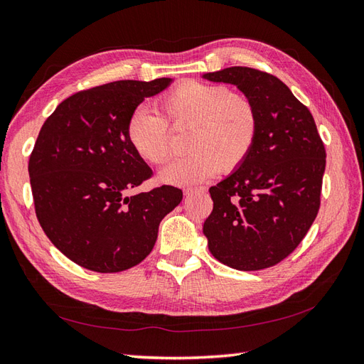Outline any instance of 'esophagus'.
<instances>
[{"instance_id": "34e87169", "label": "esophagus", "mask_w": 364, "mask_h": 364, "mask_svg": "<svg viewBox=\"0 0 364 364\" xmlns=\"http://www.w3.org/2000/svg\"><path fill=\"white\" fill-rule=\"evenodd\" d=\"M205 191H206L205 186H199V188H186L183 193H185V196H191L194 193H205Z\"/></svg>"}]
</instances>
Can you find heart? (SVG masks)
<instances>
[{"label":"heart","mask_w":364,"mask_h":364,"mask_svg":"<svg viewBox=\"0 0 364 364\" xmlns=\"http://www.w3.org/2000/svg\"><path fill=\"white\" fill-rule=\"evenodd\" d=\"M162 116L136 109L125 125L134 153L153 165L171 158L168 124L176 130L190 129L188 156L161 173L170 185H194L220 171L230 174L250 158L259 136V112L247 95L231 93L227 85L183 81L159 100Z\"/></svg>","instance_id":"heart-1"}]
</instances>
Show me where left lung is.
Listing matches in <instances>:
<instances>
[{
  "label": "left lung",
  "mask_w": 364,
  "mask_h": 364,
  "mask_svg": "<svg viewBox=\"0 0 364 364\" xmlns=\"http://www.w3.org/2000/svg\"><path fill=\"white\" fill-rule=\"evenodd\" d=\"M203 77L234 84L254 101L260 119L250 158L210 188L213 211L203 223L208 248L239 271L274 267L299 247L317 218L325 145L308 107L279 77L251 67Z\"/></svg>",
  "instance_id": "obj_1"
}]
</instances>
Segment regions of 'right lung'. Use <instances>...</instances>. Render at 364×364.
I'll use <instances>...</instances> for the list:
<instances>
[{
  "label": "right lung",
  "instance_id": "1",
  "mask_svg": "<svg viewBox=\"0 0 364 364\" xmlns=\"http://www.w3.org/2000/svg\"><path fill=\"white\" fill-rule=\"evenodd\" d=\"M170 82L127 80L77 92L38 134L28 159L38 222L55 247L85 269L119 272L141 263L161 220L182 200V190L171 185L127 194L153 176L127 141V121Z\"/></svg>",
  "mask_w": 364,
  "mask_h": 364
}]
</instances>
